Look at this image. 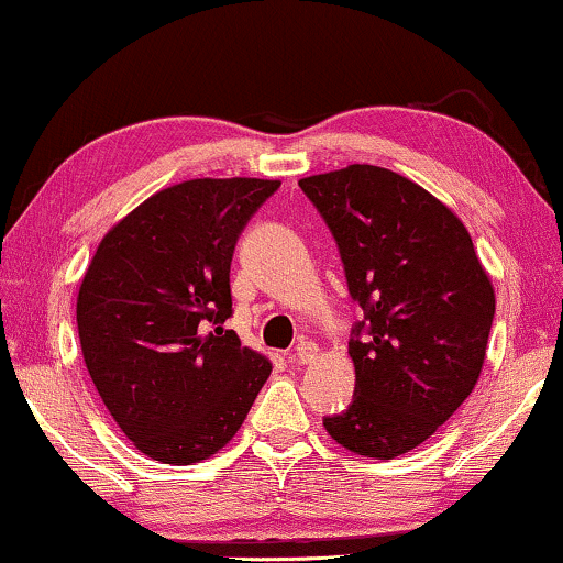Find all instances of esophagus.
<instances>
[{
  "mask_svg": "<svg viewBox=\"0 0 563 563\" xmlns=\"http://www.w3.org/2000/svg\"><path fill=\"white\" fill-rule=\"evenodd\" d=\"M318 356V346L312 344V341H297V346H295V360L299 362V364H310L312 360H316Z\"/></svg>",
  "mask_w": 563,
  "mask_h": 563,
  "instance_id": "34e87169",
  "label": "esophagus"
}]
</instances>
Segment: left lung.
I'll list each match as a JSON object with an SVG mask.
<instances>
[{"mask_svg":"<svg viewBox=\"0 0 563 563\" xmlns=\"http://www.w3.org/2000/svg\"><path fill=\"white\" fill-rule=\"evenodd\" d=\"M331 230L364 318L349 339L356 388L325 416L335 442L393 460L427 442L471 396L494 323V289L463 222L377 165L299 180Z\"/></svg>","mask_w":563,"mask_h":563,"instance_id":"8db88e82","label":"left lung"}]
</instances>
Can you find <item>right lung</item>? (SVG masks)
<instances>
[{"instance_id":"1","label":"right lung","mask_w":563,"mask_h":563,"mask_svg":"<svg viewBox=\"0 0 563 563\" xmlns=\"http://www.w3.org/2000/svg\"><path fill=\"white\" fill-rule=\"evenodd\" d=\"M279 180L196 178L139 203L103 238L77 297L95 388L144 455L199 463L228 444L272 362L224 331L230 264Z\"/></svg>"}]
</instances>
